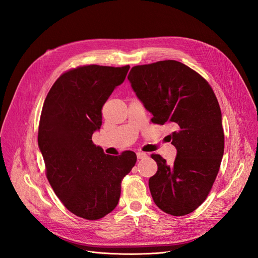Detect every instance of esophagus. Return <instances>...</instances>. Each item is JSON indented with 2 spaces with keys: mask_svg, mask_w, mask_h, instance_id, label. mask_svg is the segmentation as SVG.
<instances>
[{
  "mask_svg": "<svg viewBox=\"0 0 258 258\" xmlns=\"http://www.w3.org/2000/svg\"><path fill=\"white\" fill-rule=\"evenodd\" d=\"M137 157H138V159H144V158L147 157V154L144 153V152H138Z\"/></svg>",
  "mask_w": 258,
  "mask_h": 258,
  "instance_id": "1",
  "label": "esophagus"
}]
</instances>
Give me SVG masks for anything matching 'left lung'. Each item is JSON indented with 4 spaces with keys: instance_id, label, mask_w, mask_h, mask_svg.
I'll return each instance as SVG.
<instances>
[{
    "instance_id": "obj_1",
    "label": "left lung",
    "mask_w": 258,
    "mask_h": 258,
    "mask_svg": "<svg viewBox=\"0 0 258 258\" xmlns=\"http://www.w3.org/2000/svg\"><path fill=\"white\" fill-rule=\"evenodd\" d=\"M128 80L152 121L175 130L170 135L177 152L173 165L152 155L158 166L148 181L153 200L168 214H188L206 200L224 155L217 99L204 77L175 60L134 67Z\"/></svg>"
}]
</instances>
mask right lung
Wrapping results in <instances>:
<instances>
[{"label": "right lung", "mask_w": 258, "mask_h": 258, "mask_svg": "<svg viewBox=\"0 0 258 258\" xmlns=\"http://www.w3.org/2000/svg\"><path fill=\"white\" fill-rule=\"evenodd\" d=\"M130 67L85 66L62 74L45 99L38 148L54 194L77 216L95 221L116 208L121 179L137 162L131 151L104 154L92 143L102 106L123 83Z\"/></svg>", "instance_id": "obj_1"}]
</instances>
